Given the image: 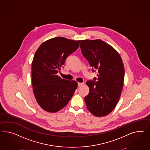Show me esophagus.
<instances>
[{
  "label": "esophagus",
  "instance_id": "esophagus-1",
  "mask_svg": "<svg viewBox=\"0 0 150 150\" xmlns=\"http://www.w3.org/2000/svg\"><path fill=\"white\" fill-rule=\"evenodd\" d=\"M84 84V83H78V86H79V87L81 86L82 85H83Z\"/></svg>",
  "mask_w": 150,
  "mask_h": 150
}]
</instances>
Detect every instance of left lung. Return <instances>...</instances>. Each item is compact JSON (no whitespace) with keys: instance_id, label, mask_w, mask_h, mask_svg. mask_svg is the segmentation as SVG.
<instances>
[{"instance_id":"left-lung-1","label":"left lung","mask_w":150,"mask_h":150,"mask_svg":"<svg viewBox=\"0 0 150 150\" xmlns=\"http://www.w3.org/2000/svg\"><path fill=\"white\" fill-rule=\"evenodd\" d=\"M82 54L97 78L86 81L90 91L84 98L88 110L93 115L106 116L115 108L123 88L125 69L118 52L101 40H82Z\"/></svg>"}]
</instances>
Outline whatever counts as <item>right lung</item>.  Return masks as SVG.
I'll return each instance as SVG.
<instances>
[{
  "mask_svg": "<svg viewBox=\"0 0 150 150\" xmlns=\"http://www.w3.org/2000/svg\"><path fill=\"white\" fill-rule=\"evenodd\" d=\"M81 41L62 37L42 43L35 53L31 67V81L35 98L40 106L55 112L65 107L77 89L76 81L58 76L66 58L77 50Z\"/></svg>",
  "mask_w": 150,
  "mask_h": 150,
  "instance_id": "right-lung-1",
  "label": "right lung"
}]
</instances>
